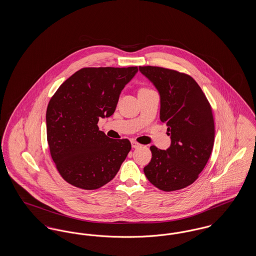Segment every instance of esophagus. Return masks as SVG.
Returning <instances> with one entry per match:
<instances>
[{
  "instance_id": "obj_1",
  "label": "esophagus",
  "mask_w": 256,
  "mask_h": 256,
  "mask_svg": "<svg viewBox=\"0 0 256 256\" xmlns=\"http://www.w3.org/2000/svg\"><path fill=\"white\" fill-rule=\"evenodd\" d=\"M132 146L134 148H139V146H141V145H140L139 143H137L136 141L132 140Z\"/></svg>"
}]
</instances>
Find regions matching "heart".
I'll list each match as a JSON object with an SVG mask.
<instances>
[{
    "instance_id": "heart-1",
    "label": "heart",
    "mask_w": 256,
    "mask_h": 256,
    "mask_svg": "<svg viewBox=\"0 0 256 256\" xmlns=\"http://www.w3.org/2000/svg\"><path fill=\"white\" fill-rule=\"evenodd\" d=\"M150 89H148V88H142L140 91H148Z\"/></svg>"
}]
</instances>
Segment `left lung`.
I'll use <instances>...</instances> for the list:
<instances>
[{"label": "left lung", "mask_w": 256, "mask_h": 256, "mask_svg": "<svg viewBox=\"0 0 256 256\" xmlns=\"http://www.w3.org/2000/svg\"><path fill=\"white\" fill-rule=\"evenodd\" d=\"M139 71L160 96V121L166 122L170 146H150L152 160L144 168L148 182L165 192L195 182L210 158L215 126L211 106L195 80L174 70L140 66Z\"/></svg>", "instance_id": "1"}]
</instances>
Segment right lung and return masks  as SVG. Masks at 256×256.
I'll return each mask as SVG.
<instances>
[{"label": "right lung", "mask_w": 256, "mask_h": 256, "mask_svg": "<svg viewBox=\"0 0 256 256\" xmlns=\"http://www.w3.org/2000/svg\"><path fill=\"white\" fill-rule=\"evenodd\" d=\"M138 68H82L50 100L46 113L52 158L64 180L95 190L114 178L132 145L98 130L100 118L116 110L124 87Z\"/></svg>", "instance_id": "obj_1"}]
</instances>
